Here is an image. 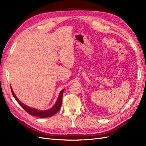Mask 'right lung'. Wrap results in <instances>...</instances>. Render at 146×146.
Instances as JSON below:
<instances>
[{
  "label": "right lung",
  "instance_id": "1",
  "mask_svg": "<svg viewBox=\"0 0 146 146\" xmlns=\"http://www.w3.org/2000/svg\"><path fill=\"white\" fill-rule=\"evenodd\" d=\"M11 90L12 94L14 97L15 99L16 100V101L18 102V104L21 106L23 108V109L25 110L26 112H27L29 114H30V115H32L34 116H37L41 118H45V117H49L55 115V114L58 112L60 109L61 108V102H62V98H63V92L64 91V89L63 90H61V92H60L59 96L58 99H57L56 103L54 105L52 108L47 110H44V111H42V110H38L37 109H35L33 108H31L30 107H28V106L24 105L23 103H22L17 98V97L16 96L15 94L13 92L12 88H11Z\"/></svg>",
  "mask_w": 146,
  "mask_h": 146
}]
</instances>
